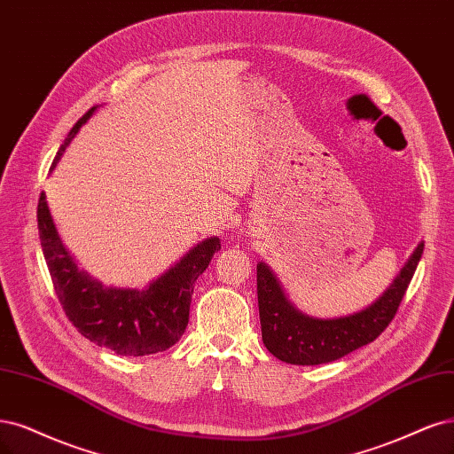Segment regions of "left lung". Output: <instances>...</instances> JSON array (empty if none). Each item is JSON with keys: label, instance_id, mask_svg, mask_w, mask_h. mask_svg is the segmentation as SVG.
<instances>
[{"label": "left lung", "instance_id": "obj_1", "mask_svg": "<svg viewBox=\"0 0 454 454\" xmlns=\"http://www.w3.org/2000/svg\"><path fill=\"white\" fill-rule=\"evenodd\" d=\"M420 242L380 301L349 317L311 319L294 309L276 276L264 262L257 264V301L262 343L276 358L289 364L316 366L333 363L376 340L395 319L423 255Z\"/></svg>", "mask_w": 454, "mask_h": 454}]
</instances>
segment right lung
<instances>
[{
  "instance_id": "1",
  "label": "right lung",
  "mask_w": 454,
  "mask_h": 454,
  "mask_svg": "<svg viewBox=\"0 0 454 454\" xmlns=\"http://www.w3.org/2000/svg\"><path fill=\"white\" fill-rule=\"evenodd\" d=\"M93 111L96 106L74 123L51 168L56 167ZM37 227L46 267L67 319L84 338L123 356L153 355L175 346L190 321L195 281L207 270L214 254L222 249L220 239L200 242L145 291L105 289L86 272L78 270L61 246L44 193H41L37 205Z\"/></svg>"
}]
</instances>
